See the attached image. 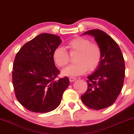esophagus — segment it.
<instances>
[{"label":"esophagus","mask_w":134,"mask_h":134,"mask_svg":"<svg viewBox=\"0 0 134 134\" xmlns=\"http://www.w3.org/2000/svg\"><path fill=\"white\" fill-rule=\"evenodd\" d=\"M76 78H74V77H70L69 78V80H70V82H73L74 81H75Z\"/></svg>","instance_id":"esophagus-1"}]
</instances>
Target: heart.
I'll use <instances>...</instances> for the list:
<instances>
[{"label":"heart","mask_w":134,"mask_h":134,"mask_svg":"<svg viewBox=\"0 0 134 134\" xmlns=\"http://www.w3.org/2000/svg\"><path fill=\"white\" fill-rule=\"evenodd\" d=\"M67 48L70 54L78 53L75 58L77 63L66 67L62 71V75L67 76H77L85 74L89 70L94 72L100 64L102 53L100 47L93 43L89 38L76 37L67 43ZM53 59L59 67H63L70 61L68 52L62 47H57L53 52Z\"/></svg>","instance_id":"obj_1"}]
</instances>
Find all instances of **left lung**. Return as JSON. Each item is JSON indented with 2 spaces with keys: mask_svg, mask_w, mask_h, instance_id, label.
<instances>
[{
  "mask_svg": "<svg viewBox=\"0 0 134 134\" xmlns=\"http://www.w3.org/2000/svg\"><path fill=\"white\" fill-rule=\"evenodd\" d=\"M83 35L94 37L102 58L97 70L88 76V90L81 99L88 107L102 110L111 106L120 94L125 77L124 59L118 44L105 32L93 29Z\"/></svg>",
  "mask_w": 134,
  "mask_h": 134,
  "instance_id": "1",
  "label": "left lung"
}]
</instances>
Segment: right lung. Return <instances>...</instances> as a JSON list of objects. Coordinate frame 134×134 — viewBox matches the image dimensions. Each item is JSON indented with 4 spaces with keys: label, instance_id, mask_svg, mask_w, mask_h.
Returning a JSON list of instances; mask_svg holds the SVG:
<instances>
[{
    "label": "right lung",
    "instance_id": "obj_1",
    "mask_svg": "<svg viewBox=\"0 0 134 134\" xmlns=\"http://www.w3.org/2000/svg\"><path fill=\"white\" fill-rule=\"evenodd\" d=\"M58 35L43 33L24 44L16 55L12 80L16 97L22 105L35 113H47L59 105L70 81L55 80L59 70L53 52L61 43Z\"/></svg>",
    "mask_w": 134,
    "mask_h": 134
}]
</instances>
